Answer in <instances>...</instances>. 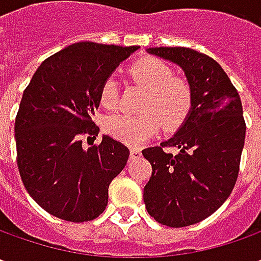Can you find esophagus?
<instances>
[{
  "mask_svg": "<svg viewBox=\"0 0 261 261\" xmlns=\"http://www.w3.org/2000/svg\"><path fill=\"white\" fill-rule=\"evenodd\" d=\"M141 155H142V152H141L139 148H132L130 149V158L132 160H138V158H141Z\"/></svg>",
  "mask_w": 261,
  "mask_h": 261,
  "instance_id": "esophagus-1",
  "label": "esophagus"
}]
</instances>
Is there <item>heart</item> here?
I'll return each instance as SVG.
<instances>
[{
	"label": "heart",
	"instance_id": "heart-1",
	"mask_svg": "<svg viewBox=\"0 0 261 261\" xmlns=\"http://www.w3.org/2000/svg\"><path fill=\"white\" fill-rule=\"evenodd\" d=\"M129 74L146 94L141 105L142 115H112L106 117V134L127 145H141L155 135L163 126L175 130L185 123L193 110V91L185 80L174 78L171 68L163 61L146 56L135 61ZM119 91L113 76H109L100 90V105L107 110L117 106Z\"/></svg>",
	"mask_w": 261,
	"mask_h": 261
}]
</instances>
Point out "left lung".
<instances>
[{
    "label": "left lung",
    "instance_id": "obj_1",
    "mask_svg": "<svg viewBox=\"0 0 261 261\" xmlns=\"http://www.w3.org/2000/svg\"><path fill=\"white\" fill-rule=\"evenodd\" d=\"M149 54L185 71L193 110L178 132L142 154L152 167L144 187L148 214L160 224L181 228L211 216L236 186L246 139L237 88L211 56L189 47H149ZM178 147L179 154L166 153Z\"/></svg>",
    "mask_w": 261,
    "mask_h": 261
}]
</instances>
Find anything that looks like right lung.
Segmentation results:
<instances>
[{
    "label": "right lung",
    "instance_id": "1",
    "mask_svg": "<svg viewBox=\"0 0 261 261\" xmlns=\"http://www.w3.org/2000/svg\"><path fill=\"white\" fill-rule=\"evenodd\" d=\"M136 49L78 42L45 59L25 87L14 126L17 166L29 195L50 215L87 222L106 209L129 149L107 135L84 149L81 136H97L101 86Z\"/></svg>",
    "mask_w": 261,
    "mask_h": 261
}]
</instances>
